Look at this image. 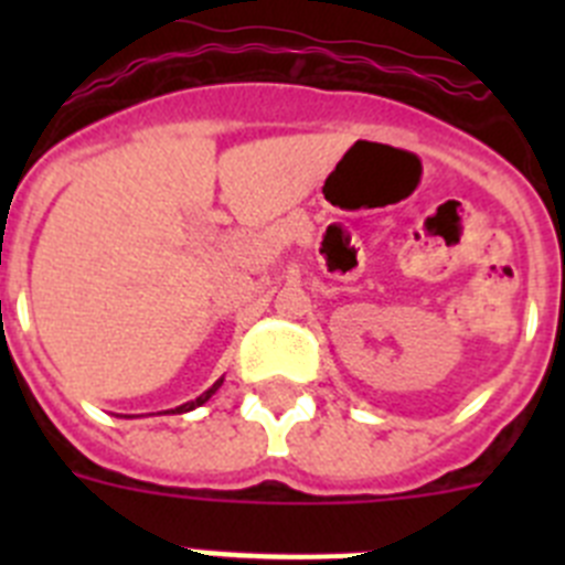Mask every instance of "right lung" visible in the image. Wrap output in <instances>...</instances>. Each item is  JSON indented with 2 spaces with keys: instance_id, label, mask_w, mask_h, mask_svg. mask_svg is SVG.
<instances>
[{
  "instance_id": "add662e5",
  "label": "right lung",
  "mask_w": 565,
  "mask_h": 565,
  "mask_svg": "<svg viewBox=\"0 0 565 565\" xmlns=\"http://www.w3.org/2000/svg\"><path fill=\"white\" fill-rule=\"evenodd\" d=\"M221 382H223V379H221ZM221 382H217V384H212V387H209V391L203 393V396H198V398H194V402H186V404H181V407H178V411H172V413H186V411H194V407H201V404H206L209 398H212V393L217 391V387H221Z\"/></svg>"
}]
</instances>
